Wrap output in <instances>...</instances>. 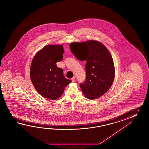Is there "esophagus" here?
<instances>
[{"instance_id": "esophagus-1", "label": "esophagus", "mask_w": 149, "mask_h": 149, "mask_svg": "<svg viewBox=\"0 0 149 149\" xmlns=\"http://www.w3.org/2000/svg\"><path fill=\"white\" fill-rule=\"evenodd\" d=\"M75 80H76V78H75L74 77H73V78H72L71 79V80H72V82H74Z\"/></svg>"}]
</instances>
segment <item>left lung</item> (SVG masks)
I'll return each mask as SVG.
<instances>
[{
    "label": "left lung",
    "instance_id": "left-lung-1",
    "mask_svg": "<svg viewBox=\"0 0 149 149\" xmlns=\"http://www.w3.org/2000/svg\"><path fill=\"white\" fill-rule=\"evenodd\" d=\"M70 48L78 60H86V78L80 84L85 96L94 100L104 95L111 87L115 76L113 61L108 49L93 40L72 42Z\"/></svg>",
    "mask_w": 149,
    "mask_h": 149
}]
</instances>
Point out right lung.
<instances>
[{
	"mask_svg": "<svg viewBox=\"0 0 149 149\" xmlns=\"http://www.w3.org/2000/svg\"><path fill=\"white\" fill-rule=\"evenodd\" d=\"M62 45H48L36 54L30 67V79L37 91L45 98L56 100L63 93L71 80L64 76L63 70L58 68L62 60Z\"/></svg>",
	"mask_w": 149,
	"mask_h": 149,
	"instance_id": "obj_1",
	"label": "right lung"
}]
</instances>
